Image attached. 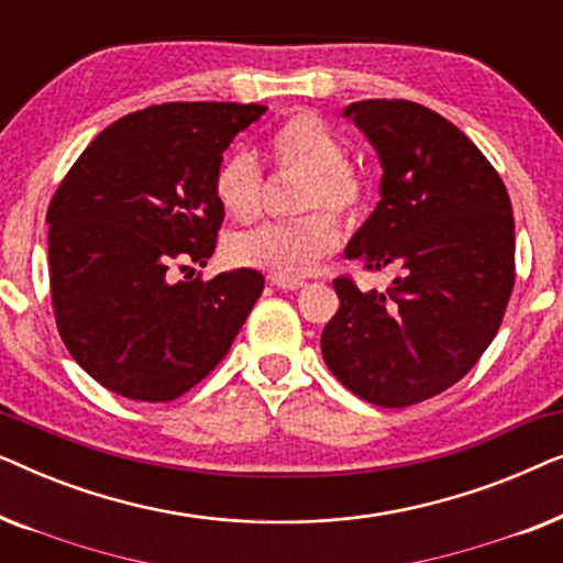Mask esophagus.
Masks as SVG:
<instances>
[{
    "label": "esophagus",
    "mask_w": 563,
    "mask_h": 563,
    "mask_svg": "<svg viewBox=\"0 0 563 563\" xmlns=\"http://www.w3.org/2000/svg\"><path fill=\"white\" fill-rule=\"evenodd\" d=\"M272 284H276L279 289H302L305 287V279H282V276H272Z\"/></svg>",
    "instance_id": "34e87169"
}]
</instances>
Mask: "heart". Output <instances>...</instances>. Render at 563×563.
<instances>
[{"instance_id": "obj_1", "label": "heart", "mask_w": 563, "mask_h": 563, "mask_svg": "<svg viewBox=\"0 0 563 563\" xmlns=\"http://www.w3.org/2000/svg\"><path fill=\"white\" fill-rule=\"evenodd\" d=\"M264 151L276 174L302 179L295 191V212L307 214L235 235L228 253L238 266L299 279L333 256L341 228L332 216L356 218L368 202L372 184L364 168L349 158L343 135L318 112H291L268 130ZM212 195L230 218L253 222L264 207V174L251 156L230 153L214 168Z\"/></svg>"}]
</instances>
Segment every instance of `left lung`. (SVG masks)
Wrapping results in <instances>:
<instances>
[{"mask_svg": "<svg viewBox=\"0 0 563 563\" xmlns=\"http://www.w3.org/2000/svg\"><path fill=\"white\" fill-rule=\"evenodd\" d=\"M384 166L382 199L345 256L399 276L361 291L333 287L341 307L322 330V358L353 395L410 407L472 372L503 325L515 287V220L487 156L441 114L407 99L345 107Z\"/></svg>", "mask_w": 563, "mask_h": 563, "instance_id": "left-lung-1", "label": "left lung"}]
</instances>
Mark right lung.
<instances>
[{
	"label": "right lung",
	"instance_id": "right-lung-1",
	"mask_svg": "<svg viewBox=\"0 0 563 563\" xmlns=\"http://www.w3.org/2000/svg\"><path fill=\"white\" fill-rule=\"evenodd\" d=\"M266 107L166 102L130 112L91 141L48 205L51 302L76 364L114 395L172 402L225 358L264 291L205 266L225 210L212 195L222 151Z\"/></svg>",
	"mask_w": 563,
	"mask_h": 563
}]
</instances>
